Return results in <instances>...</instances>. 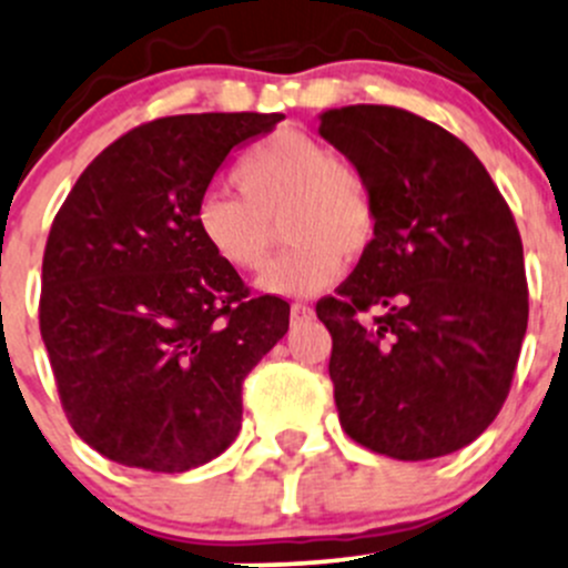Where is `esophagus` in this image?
I'll return each mask as SVG.
<instances>
[{"label":"esophagus","mask_w":568,"mask_h":568,"mask_svg":"<svg viewBox=\"0 0 568 568\" xmlns=\"http://www.w3.org/2000/svg\"><path fill=\"white\" fill-rule=\"evenodd\" d=\"M290 317H292V323H308V320L314 317V308L308 306V303H292V308H290Z\"/></svg>","instance_id":"esophagus-1"}]
</instances>
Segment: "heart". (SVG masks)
Instances as JSON below:
<instances>
[{"instance_id": "b5f03b06", "label": "heart", "mask_w": 568, "mask_h": 568, "mask_svg": "<svg viewBox=\"0 0 568 568\" xmlns=\"http://www.w3.org/2000/svg\"><path fill=\"white\" fill-rule=\"evenodd\" d=\"M230 191L196 202V230L219 262L237 273L265 267L273 221L292 245L267 267L260 286L273 295H314L342 276L344 256H361L377 235V199L355 163L323 139L278 131L248 148L232 166Z\"/></svg>"}]
</instances>
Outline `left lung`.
Segmentation results:
<instances>
[{"label": "left lung", "mask_w": 568, "mask_h": 568, "mask_svg": "<svg viewBox=\"0 0 568 568\" xmlns=\"http://www.w3.org/2000/svg\"><path fill=\"white\" fill-rule=\"evenodd\" d=\"M320 133L369 178L377 235L338 295L333 399L355 443L385 457H446L500 413L528 327L523 241L484 163L407 109H327Z\"/></svg>", "instance_id": "obj_1"}]
</instances>
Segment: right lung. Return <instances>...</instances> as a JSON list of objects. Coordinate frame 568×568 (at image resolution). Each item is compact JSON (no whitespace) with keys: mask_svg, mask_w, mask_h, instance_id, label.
<instances>
[{"mask_svg":"<svg viewBox=\"0 0 568 568\" xmlns=\"http://www.w3.org/2000/svg\"><path fill=\"white\" fill-rule=\"evenodd\" d=\"M282 114H174L111 142L70 189L43 251L40 336L75 435L120 465L219 457L243 379L290 327L204 245L196 202L232 148Z\"/></svg>","mask_w":568,"mask_h":568,"instance_id":"right-lung-1","label":"right lung"}]
</instances>
